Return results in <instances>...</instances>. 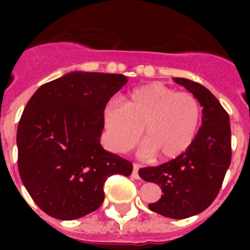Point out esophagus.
<instances>
[{
  "mask_svg": "<svg viewBox=\"0 0 250 250\" xmlns=\"http://www.w3.org/2000/svg\"><path fill=\"white\" fill-rule=\"evenodd\" d=\"M139 168H140V165L135 164L133 165V170H132V176L135 179H139L140 176H139Z\"/></svg>",
  "mask_w": 250,
  "mask_h": 250,
  "instance_id": "obj_1",
  "label": "esophagus"
}]
</instances>
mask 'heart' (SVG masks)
<instances>
[{
    "mask_svg": "<svg viewBox=\"0 0 250 250\" xmlns=\"http://www.w3.org/2000/svg\"><path fill=\"white\" fill-rule=\"evenodd\" d=\"M107 144L114 152H125L137 139L146 140L141 153H157L160 160H172L193 143L201 119L197 98L176 92L162 83H150L131 90L123 106L109 102L104 107Z\"/></svg>",
    "mask_w": 250,
    "mask_h": 250,
    "instance_id": "heart-1",
    "label": "heart"
}]
</instances>
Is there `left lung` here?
I'll return each mask as SVG.
<instances>
[{"instance_id": "8db88e82", "label": "left lung", "mask_w": 250, "mask_h": 250, "mask_svg": "<svg viewBox=\"0 0 250 250\" xmlns=\"http://www.w3.org/2000/svg\"><path fill=\"white\" fill-rule=\"evenodd\" d=\"M197 98L202 107V125L193 143L175 160L139 170L141 179L162 189L149 209L164 217L184 219L201 213L217 197L231 164L229 117L209 89L192 80L175 78Z\"/></svg>"}]
</instances>
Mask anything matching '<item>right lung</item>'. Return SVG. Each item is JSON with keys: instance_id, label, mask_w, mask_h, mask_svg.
<instances>
[{"instance_id": "obj_1", "label": "right lung", "mask_w": 250, "mask_h": 250, "mask_svg": "<svg viewBox=\"0 0 250 250\" xmlns=\"http://www.w3.org/2000/svg\"><path fill=\"white\" fill-rule=\"evenodd\" d=\"M127 76L72 71L41 85L18 125V168L42 211L71 221L101 206L104 184L132 164L100 144L104 107Z\"/></svg>"}]
</instances>
